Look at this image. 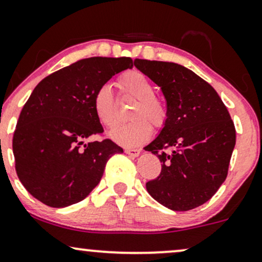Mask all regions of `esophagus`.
Returning a JSON list of instances; mask_svg holds the SVG:
<instances>
[{
    "label": "esophagus",
    "instance_id": "obj_1",
    "mask_svg": "<svg viewBox=\"0 0 262 262\" xmlns=\"http://www.w3.org/2000/svg\"><path fill=\"white\" fill-rule=\"evenodd\" d=\"M124 152L130 157H138L140 155V150H138V148H125Z\"/></svg>",
    "mask_w": 262,
    "mask_h": 262
}]
</instances>
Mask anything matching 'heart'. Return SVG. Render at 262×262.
I'll return each mask as SVG.
<instances>
[{
  "instance_id": "obj_1",
  "label": "heart",
  "mask_w": 262,
  "mask_h": 262,
  "mask_svg": "<svg viewBox=\"0 0 262 262\" xmlns=\"http://www.w3.org/2000/svg\"><path fill=\"white\" fill-rule=\"evenodd\" d=\"M120 97L135 100L129 117L132 122L112 130L110 137L123 146L133 147L151 137L152 126L162 128L168 118L167 106L155 95V85L146 76L139 71H127L117 79ZM93 110L98 121L108 129L118 124L117 101L110 85L102 84L93 97Z\"/></svg>"
}]
</instances>
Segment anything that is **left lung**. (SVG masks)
I'll return each mask as SVG.
<instances>
[{"label":"left lung","instance_id":"8db88e82","mask_svg":"<svg viewBox=\"0 0 262 262\" xmlns=\"http://www.w3.org/2000/svg\"><path fill=\"white\" fill-rule=\"evenodd\" d=\"M134 65L161 87L168 111L161 133L145 147L162 163L147 192L171 210L200 207L227 177L236 145L233 121L216 91L185 66L144 59Z\"/></svg>","mask_w":262,"mask_h":262}]
</instances>
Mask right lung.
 <instances>
[{"mask_svg":"<svg viewBox=\"0 0 262 262\" xmlns=\"http://www.w3.org/2000/svg\"><path fill=\"white\" fill-rule=\"evenodd\" d=\"M132 68L130 58L93 57L36 85L13 135L16 174L36 200L53 208L78 203L99 184L108 158L123 152L110 139L85 140L104 132L93 110L94 93Z\"/></svg>","mask_w":262,"mask_h":262,"instance_id":"obj_1","label":"right lung"}]
</instances>
